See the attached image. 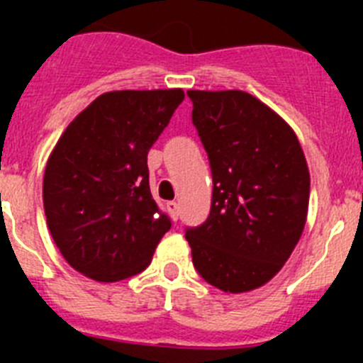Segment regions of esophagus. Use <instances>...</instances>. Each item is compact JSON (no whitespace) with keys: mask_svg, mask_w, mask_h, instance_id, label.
<instances>
[{"mask_svg":"<svg viewBox=\"0 0 363 363\" xmlns=\"http://www.w3.org/2000/svg\"><path fill=\"white\" fill-rule=\"evenodd\" d=\"M167 211H169V214H171V218L172 220H178V211H179V207H178V203H176V201H169V203H167Z\"/></svg>","mask_w":363,"mask_h":363,"instance_id":"esophagus-1","label":"esophagus"}]
</instances>
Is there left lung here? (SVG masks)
I'll return each instance as SVG.
<instances>
[{
    "label": "left lung",
    "mask_w": 363,
    "mask_h": 363,
    "mask_svg": "<svg viewBox=\"0 0 363 363\" xmlns=\"http://www.w3.org/2000/svg\"><path fill=\"white\" fill-rule=\"evenodd\" d=\"M209 156V218L189 227L192 264L207 284L247 293L289 259L307 220L311 178L296 134L243 91H189Z\"/></svg>",
    "instance_id": "1"
}]
</instances>
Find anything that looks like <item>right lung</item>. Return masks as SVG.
<instances>
[{
	"label": "right lung",
	"instance_id": "right-lung-1",
	"mask_svg": "<svg viewBox=\"0 0 363 363\" xmlns=\"http://www.w3.org/2000/svg\"><path fill=\"white\" fill-rule=\"evenodd\" d=\"M184 98L182 89L105 92L50 152L47 225L63 258L85 277L120 281L142 272L171 229L150 194L147 154Z\"/></svg>",
	"mask_w": 363,
	"mask_h": 363
}]
</instances>
